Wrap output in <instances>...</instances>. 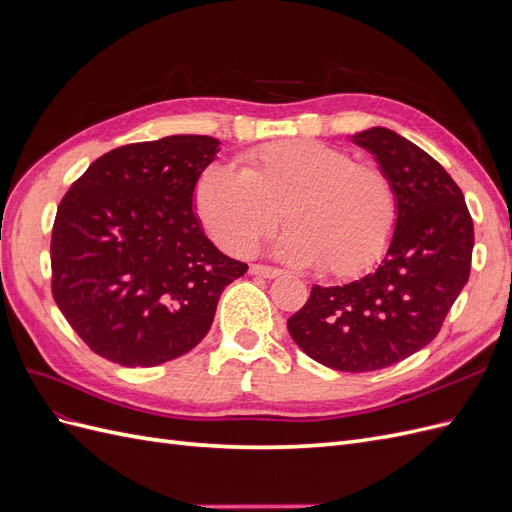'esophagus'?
<instances>
[{
  "label": "esophagus",
  "instance_id": "34e87169",
  "mask_svg": "<svg viewBox=\"0 0 512 512\" xmlns=\"http://www.w3.org/2000/svg\"><path fill=\"white\" fill-rule=\"evenodd\" d=\"M250 273H252V275H258V277H265V280H275V277L282 275L280 269L265 267V265H252V267H250Z\"/></svg>",
  "mask_w": 512,
  "mask_h": 512
}]
</instances>
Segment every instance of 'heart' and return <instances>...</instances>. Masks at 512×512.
I'll return each mask as SVG.
<instances>
[{
	"label": "heart",
	"instance_id": "heart-1",
	"mask_svg": "<svg viewBox=\"0 0 512 512\" xmlns=\"http://www.w3.org/2000/svg\"><path fill=\"white\" fill-rule=\"evenodd\" d=\"M209 237L230 254H247L284 215L290 226L273 252L290 265L331 277L369 269L389 245L397 198L382 170L354 164L346 151L309 138L245 153L241 168L209 166L194 188Z\"/></svg>",
	"mask_w": 512,
	"mask_h": 512
}]
</instances>
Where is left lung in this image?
Instances as JSON below:
<instances>
[{
  "instance_id": "8db88e82",
  "label": "left lung",
  "mask_w": 512,
  "mask_h": 512,
  "mask_svg": "<svg viewBox=\"0 0 512 512\" xmlns=\"http://www.w3.org/2000/svg\"><path fill=\"white\" fill-rule=\"evenodd\" d=\"M391 181L397 220L374 273L344 286H314L290 316V337L339 371H376L425 348L468 284L474 226L451 175L401 134L374 126L350 136Z\"/></svg>"
}]
</instances>
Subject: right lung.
<instances>
[{
	"instance_id": "add662e5",
	"label": "right lung",
	"mask_w": 512,
	"mask_h": 512,
	"mask_svg": "<svg viewBox=\"0 0 512 512\" xmlns=\"http://www.w3.org/2000/svg\"><path fill=\"white\" fill-rule=\"evenodd\" d=\"M220 141L173 134L123 145L61 200L51 239L53 297L104 359L153 367L203 339L228 284L247 271L222 254L194 211V188Z\"/></svg>"
}]
</instances>
